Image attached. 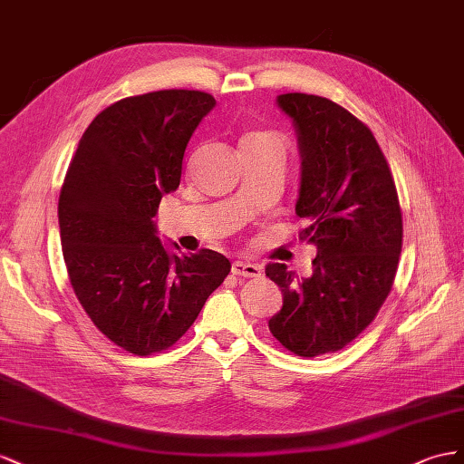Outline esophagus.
<instances>
[{"label":"esophagus","mask_w":464,"mask_h":464,"mask_svg":"<svg viewBox=\"0 0 464 464\" xmlns=\"http://www.w3.org/2000/svg\"><path fill=\"white\" fill-rule=\"evenodd\" d=\"M231 274L233 276H243V277H260L262 276V268L258 266V264H253V262L237 260V262H233Z\"/></svg>","instance_id":"34e87169"}]
</instances>
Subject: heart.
I'll list each match as a JSON object with an SVG mask.
<instances>
[{"instance_id":"obj_1","label":"heart","mask_w":464,"mask_h":464,"mask_svg":"<svg viewBox=\"0 0 464 464\" xmlns=\"http://www.w3.org/2000/svg\"><path fill=\"white\" fill-rule=\"evenodd\" d=\"M255 138H264V134H250V136H246L243 141H246V140H255Z\"/></svg>"}]
</instances>
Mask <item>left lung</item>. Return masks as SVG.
I'll use <instances>...</instances> for the list:
<instances>
[{
	"instance_id": "1",
	"label": "left lung",
	"mask_w": 464,
	"mask_h": 464,
	"mask_svg": "<svg viewBox=\"0 0 464 464\" xmlns=\"http://www.w3.org/2000/svg\"><path fill=\"white\" fill-rule=\"evenodd\" d=\"M295 126L301 187L299 239L316 246L313 276L272 262L266 276L284 305L270 333L301 357L333 353L373 323L391 294L402 250V211L385 155L362 121L324 97L285 92Z\"/></svg>"
}]
</instances>
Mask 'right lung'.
<instances>
[{
  "instance_id": "obj_1",
  "label": "right lung",
  "mask_w": 464,
  "mask_h": 464,
  "mask_svg": "<svg viewBox=\"0 0 464 464\" xmlns=\"http://www.w3.org/2000/svg\"><path fill=\"white\" fill-rule=\"evenodd\" d=\"M214 107L209 92L188 89L111 104L79 140L62 184L58 221L72 287L92 324L134 355L173 346L231 272L216 250L169 253L153 221Z\"/></svg>"
}]
</instances>
